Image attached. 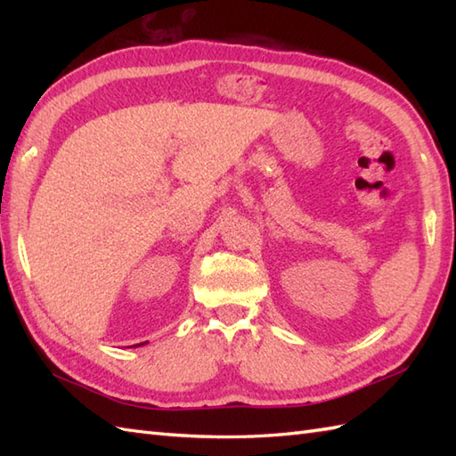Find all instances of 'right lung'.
I'll list each match as a JSON object with an SVG mask.
<instances>
[{
  "instance_id": "add662e5",
  "label": "right lung",
  "mask_w": 456,
  "mask_h": 456,
  "mask_svg": "<svg viewBox=\"0 0 456 456\" xmlns=\"http://www.w3.org/2000/svg\"><path fill=\"white\" fill-rule=\"evenodd\" d=\"M141 345H142V343H141Z\"/></svg>"
}]
</instances>
